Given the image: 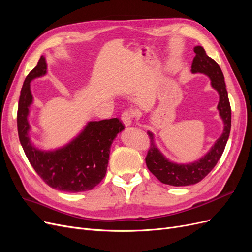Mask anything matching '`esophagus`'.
<instances>
[{
	"instance_id": "esophagus-1",
	"label": "esophagus",
	"mask_w": 252,
	"mask_h": 252,
	"mask_svg": "<svg viewBox=\"0 0 252 252\" xmlns=\"http://www.w3.org/2000/svg\"><path fill=\"white\" fill-rule=\"evenodd\" d=\"M133 117H134V113L130 109H127L123 113H122V121H123V123L126 127L131 125Z\"/></svg>"
}]
</instances>
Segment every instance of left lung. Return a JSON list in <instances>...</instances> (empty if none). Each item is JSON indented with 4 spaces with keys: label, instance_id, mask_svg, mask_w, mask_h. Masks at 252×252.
Instances as JSON below:
<instances>
[{
    "label": "left lung",
    "instance_id": "obj_1",
    "mask_svg": "<svg viewBox=\"0 0 252 252\" xmlns=\"http://www.w3.org/2000/svg\"><path fill=\"white\" fill-rule=\"evenodd\" d=\"M193 50L195 57L191 65V71L192 73L200 72L208 75L211 80L212 87L218 90L220 94L218 109L220 118L224 121V131L207 155L200 161L187 165H179L169 162L157 148L154 143V135L151 132H148L150 147L145 158L146 165L149 171L159 182L171 186L196 184L215 168L223 155L231 128V107L229 98H228L224 74L216 61L206 55V51L202 46H195Z\"/></svg>",
    "mask_w": 252,
    "mask_h": 252
}]
</instances>
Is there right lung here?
<instances>
[{"instance_id": "add662e5", "label": "right lung", "mask_w": 252, "mask_h": 252, "mask_svg": "<svg viewBox=\"0 0 252 252\" xmlns=\"http://www.w3.org/2000/svg\"><path fill=\"white\" fill-rule=\"evenodd\" d=\"M46 69V61L42 56L23 84L17 116L21 145L29 163L48 186L71 193L87 191L104 179L111 143L125 125L118 118L89 122L83 132L67 146L48 152L35 149L28 136L27 116L32 103L30 81L42 77Z\"/></svg>"}]
</instances>
